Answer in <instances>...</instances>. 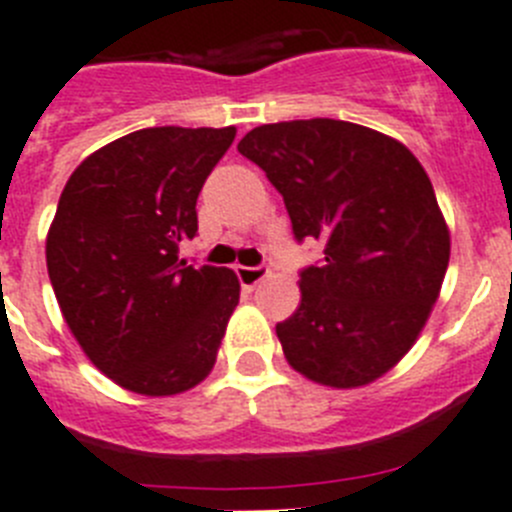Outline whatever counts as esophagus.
Returning a JSON list of instances; mask_svg holds the SVG:
<instances>
[{
  "label": "esophagus",
  "mask_w": 512,
  "mask_h": 512,
  "mask_svg": "<svg viewBox=\"0 0 512 512\" xmlns=\"http://www.w3.org/2000/svg\"><path fill=\"white\" fill-rule=\"evenodd\" d=\"M235 274H238L241 287L253 289L256 284H261L269 277V269H266V266H235Z\"/></svg>",
  "instance_id": "obj_1"
}]
</instances>
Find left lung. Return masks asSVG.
Wrapping results in <instances>:
<instances>
[{"label":"left lung","mask_w":512,"mask_h":512,"mask_svg":"<svg viewBox=\"0 0 512 512\" xmlns=\"http://www.w3.org/2000/svg\"><path fill=\"white\" fill-rule=\"evenodd\" d=\"M238 151L282 194L295 241L325 246L300 271V307L277 323L289 364L338 390L390 372L431 315L451 253L418 158L330 117L261 125Z\"/></svg>","instance_id":"obj_1"}]
</instances>
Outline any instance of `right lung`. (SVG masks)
<instances>
[{"instance_id": "add662e5", "label": "right lung", "mask_w": 512, "mask_h": 512, "mask_svg": "<svg viewBox=\"0 0 512 512\" xmlns=\"http://www.w3.org/2000/svg\"><path fill=\"white\" fill-rule=\"evenodd\" d=\"M235 128H146L84 158L45 241L53 292L99 372L138 395L192 390L210 374L241 284L179 261L197 197Z\"/></svg>"}]
</instances>
